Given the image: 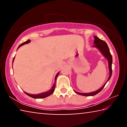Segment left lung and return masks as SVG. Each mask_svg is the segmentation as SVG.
Wrapping results in <instances>:
<instances>
[{"instance_id": "8db88e82", "label": "left lung", "mask_w": 127, "mask_h": 127, "mask_svg": "<svg viewBox=\"0 0 127 127\" xmlns=\"http://www.w3.org/2000/svg\"><path fill=\"white\" fill-rule=\"evenodd\" d=\"M94 37L95 39L94 41L95 45L93 46V47H95V48L98 49V50L100 51V52L102 54V55L107 59L108 64H109V73H110V75H109L108 79H107V81L106 82V83H105L100 89L97 90V91L92 92H90V93H80V92H77L74 90V92L77 94L80 95H82V96H94V95H96L98 93H99V92L103 89V88L105 87V86L107 83V82L110 79V78H111V74H112V66H112L113 59H112V55H111L110 50H109V49L108 48V46H107V44L104 41L100 39V38L97 37V36H94Z\"/></svg>"}]
</instances>
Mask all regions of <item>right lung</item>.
<instances>
[{
	"mask_svg": "<svg viewBox=\"0 0 127 127\" xmlns=\"http://www.w3.org/2000/svg\"><path fill=\"white\" fill-rule=\"evenodd\" d=\"M30 41H31V40H28L27 41H25L24 42H23L22 44H21L20 46H18V48H20L21 46H22V45H23L25 44H28V43H29ZM14 58L15 57H14L13 59V62L12 63H13V61H14ZM59 74V72L57 74V75H56L55 76V82H54V85L53 86V87H51V89L49 90V91H47L46 92H44V93H41V94H36V95H33V94H28L27 93V92H24L27 95L30 96V97H32V98H45L46 97H48V96H50V95L52 94L53 93V92L54 91V90H55V82H56V79H57V78Z\"/></svg>",
	"mask_w": 127,
	"mask_h": 127,
	"instance_id": "1",
	"label": "right lung"
}]
</instances>
